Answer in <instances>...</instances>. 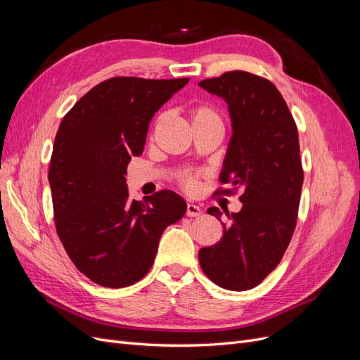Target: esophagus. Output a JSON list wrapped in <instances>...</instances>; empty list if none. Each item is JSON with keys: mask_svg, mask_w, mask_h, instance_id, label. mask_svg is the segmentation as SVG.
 <instances>
[{"mask_svg": "<svg viewBox=\"0 0 360 360\" xmlns=\"http://www.w3.org/2000/svg\"><path fill=\"white\" fill-rule=\"evenodd\" d=\"M201 209L198 205H195V204H188L186 205V214L189 216V217H198V216H201Z\"/></svg>", "mask_w": 360, "mask_h": 360, "instance_id": "esophagus-1", "label": "esophagus"}]
</instances>
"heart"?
Returning <instances> with one entry per match:
<instances>
[{
  "label": "heart",
  "mask_w": 360,
  "mask_h": 360,
  "mask_svg": "<svg viewBox=\"0 0 360 360\" xmlns=\"http://www.w3.org/2000/svg\"><path fill=\"white\" fill-rule=\"evenodd\" d=\"M191 117H192V124L201 123V122H212V120H219V117H217L213 108L207 106V105L195 106L191 111ZM183 184H184V189H186L188 192H197V189H198L197 177H192V176L184 177Z\"/></svg>",
  "instance_id": "obj_1"
}]
</instances>
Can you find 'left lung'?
I'll list each match as a JSON object with an SVG mask.
<instances>
[{
  "mask_svg": "<svg viewBox=\"0 0 360 360\" xmlns=\"http://www.w3.org/2000/svg\"><path fill=\"white\" fill-rule=\"evenodd\" d=\"M198 85L228 105L233 135L221 181L243 191L242 210L226 213L231 224L219 242L200 249V264L216 285L245 291L275 270L296 228L303 184L297 127L284 97L261 76L233 70ZM207 213L222 216L217 207Z\"/></svg>",
  "mask_w": 360,
  "mask_h": 360,
  "instance_id": "obj_1",
  "label": "left lung"
}]
</instances>
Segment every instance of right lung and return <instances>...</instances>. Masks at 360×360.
Returning <instances> with one entry per match:
<instances>
[{"instance_id": "1", "label": "right lung", "mask_w": 360, "mask_h": 360, "mask_svg": "<svg viewBox=\"0 0 360 360\" xmlns=\"http://www.w3.org/2000/svg\"><path fill=\"white\" fill-rule=\"evenodd\" d=\"M188 81L106 79L58 127L48 174L57 233L76 269L102 287L143 279L163 230L186 213L171 191L129 200L124 176L132 156L144 151L151 118Z\"/></svg>"}]
</instances>
